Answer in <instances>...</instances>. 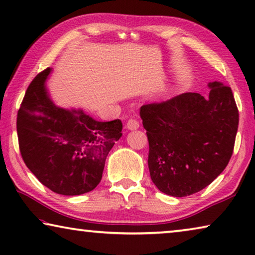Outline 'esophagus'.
I'll return each mask as SVG.
<instances>
[{"label": "esophagus", "instance_id": "1", "mask_svg": "<svg viewBox=\"0 0 255 255\" xmlns=\"http://www.w3.org/2000/svg\"><path fill=\"white\" fill-rule=\"evenodd\" d=\"M139 127V123L136 119H134V118H130L127 121V128L129 129V130H136Z\"/></svg>", "mask_w": 255, "mask_h": 255}]
</instances>
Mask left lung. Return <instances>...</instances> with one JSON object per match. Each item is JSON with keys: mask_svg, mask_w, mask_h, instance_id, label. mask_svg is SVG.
<instances>
[{"mask_svg": "<svg viewBox=\"0 0 255 255\" xmlns=\"http://www.w3.org/2000/svg\"><path fill=\"white\" fill-rule=\"evenodd\" d=\"M208 87L207 97L184 93L140 108L151 180L166 195L185 197L206 188L233 155L239 121L233 90L216 81Z\"/></svg>", "mask_w": 255, "mask_h": 255, "instance_id": "1", "label": "left lung"}]
</instances>
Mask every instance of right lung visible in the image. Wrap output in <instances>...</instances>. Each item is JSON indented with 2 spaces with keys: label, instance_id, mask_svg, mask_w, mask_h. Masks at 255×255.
I'll list each match as a JSON object with an SVG mask.
<instances>
[{
  "label": "right lung",
  "instance_id": "1",
  "mask_svg": "<svg viewBox=\"0 0 255 255\" xmlns=\"http://www.w3.org/2000/svg\"><path fill=\"white\" fill-rule=\"evenodd\" d=\"M50 72L48 67L37 74L26 90L17 116L19 150L28 169L51 191L82 195L101 182L123 123H102L82 110L56 106L45 88Z\"/></svg>",
  "mask_w": 255,
  "mask_h": 255
}]
</instances>
